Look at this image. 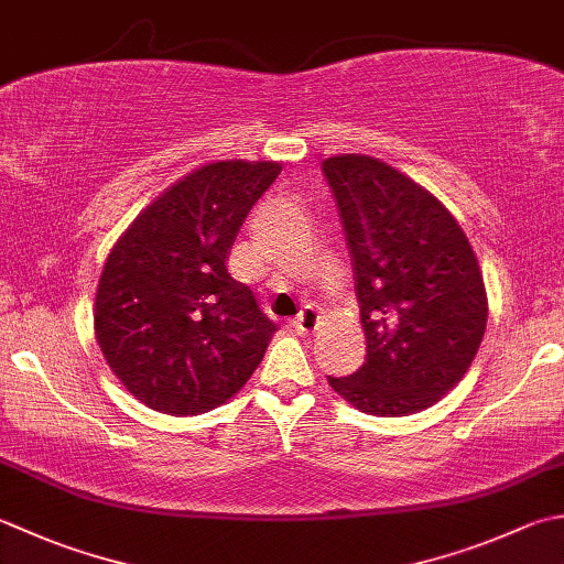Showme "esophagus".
Here are the masks:
<instances>
[{"instance_id":"obj_1","label":"esophagus","mask_w":564,"mask_h":564,"mask_svg":"<svg viewBox=\"0 0 564 564\" xmlns=\"http://www.w3.org/2000/svg\"><path fill=\"white\" fill-rule=\"evenodd\" d=\"M317 325H319V315H317L315 307H311V305H305L303 311L297 313V317L293 319V327H295L297 335H313Z\"/></svg>"}]
</instances>
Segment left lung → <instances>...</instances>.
Wrapping results in <instances>:
<instances>
[{
  "label": "left lung",
  "mask_w": 564,
  "mask_h": 564,
  "mask_svg": "<svg viewBox=\"0 0 564 564\" xmlns=\"http://www.w3.org/2000/svg\"><path fill=\"white\" fill-rule=\"evenodd\" d=\"M357 281L367 359L329 386L361 413L399 417L465 377L487 329V291L447 207L371 156L323 161Z\"/></svg>",
  "instance_id": "1"
}]
</instances>
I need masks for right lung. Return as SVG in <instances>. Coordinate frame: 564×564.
<instances>
[{"instance_id":"obj_1","label":"right lung","mask_w":564,"mask_h":564,"mask_svg":"<svg viewBox=\"0 0 564 564\" xmlns=\"http://www.w3.org/2000/svg\"><path fill=\"white\" fill-rule=\"evenodd\" d=\"M279 173L273 161L207 163L156 197L109 251L95 335L115 377L153 411H213L261 364L279 325L227 261Z\"/></svg>"}]
</instances>
